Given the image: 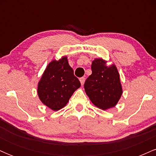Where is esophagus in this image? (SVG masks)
Wrapping results in <instances>:
<instances>
[{"mask_svg":"<svg viewBox=\"0 0 156 156\" xmlns=\"http://www.w3.org/2000/svg\"><path fill=\"white\" fill-rule=\"evenodd\" d=\"M85 78H83V77H82V78H80V83H81V85H83L84 82H85Z\"/></svg>","mask_w":156,"mask_h":156,"instance_id":"esophagus-1","label":"esophagus"}]
</instances>
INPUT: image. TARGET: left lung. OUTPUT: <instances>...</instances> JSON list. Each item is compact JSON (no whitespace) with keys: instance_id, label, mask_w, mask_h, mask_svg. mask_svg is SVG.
<instances>
[{"instance_id":"left-lung-1","label":"left lung","mask_w":156,"mask_h":156,"mask_svg":"<svg viewBox=\"0 0 156 156\" xmlns=\"http://www.w3.org/2000/svg\"><path fill=\"white\" fill-rule=\"evenodd\" d=\"M103 58L92 62V73L86 80L84 89L92 103L103 110L114 107L122 94L119 74L114 64L107 67Z\"/></svg>"}]
</instances>
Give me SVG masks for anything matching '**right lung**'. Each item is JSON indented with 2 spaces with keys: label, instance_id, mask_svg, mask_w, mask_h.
Listing matches in <instances>:
<instances>
[{
  "label": "right lung",
  "instance_id": "obj_1",
  "mask_svg": "<svg viewBox=\"0 0 156 156\" xmlns=\"http://www.w3.org/2000/svg\"><path fill=\"white\" fill-rule=\"evenodd\" d=\"M80 87L69 65L67 57L53 60L47 66L38 83L37 93L44 105L53 111L65 106L75 91Z\"/></svg>",
  "mask_w": 156,
  "mask_h": 156
}]
</instances>
